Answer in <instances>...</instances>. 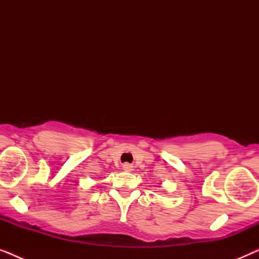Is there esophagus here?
Wrapping results in <instances>:
<instances>
[{
    "instance_id": "obj_1",
    "label": "esophagus",
    "mask_w": 259,
    "mask_h": 259,
    "mask_svg": "<svg viewBox=\"0 0 259 259\" xmlns=\"http://www.w3.org/2000/svg\"><path fill=\"white\" fill-rule=\"evenodd\" d=\"M122 168L125 169V171H131V169H132V166H131L130 164H123Z\"/></svg>"
}]
</instances>
